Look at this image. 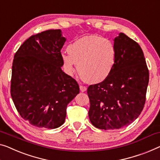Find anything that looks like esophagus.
Returning a JSON list of instances; mask_svg holds the SVG:
<instances>
[{
    "instance_id": "obj_1",
    "label": "esophagus",
    "mask_w": 160,
    "mask_h": 160,
    "mask_svg": "<svg viewBox=\"0 0 160 160\" xmlns=\"http://www.w3.org/2000/svg\"><path fill=\"white\" fill-rule=\"evenodd\" d=\"M80 90L81 92H85V91H86V90H87V88L85 87V86H82V85H80Z\"/></svg>"
}]
</instances>
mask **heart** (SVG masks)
Instances as JSON below:
<instances>
[{"instance_id": "heart-1", "label": "heart", "mask_w": 160, "mask_h": 160, "mask_svg": "<svg viewBox=\"0 0 160 160\" xmlns=\"http://www.w3.org/2000/svg\"><path fill=\"white\" fill-rule=\"evenodd\" d=\"M69 54L62 55L65 72L73 75L78 71L82 79L97 84L110 75L116 62V49L110 40L98 35L80 38L68 47Z\"/></svg>"}]
</instances>
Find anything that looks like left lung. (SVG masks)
<instances>
[{"mask_svg": "<svg viewBox=\"0 0 160 160\" xmlns=\"http://www.w3.org/2000/svg\"><path fill=\"white\" fill-rule=\"evenodd\" d=\"M116 62L103 82L90 85L88 116L100 129H118L133 122L146 101L149 71L141 47L123 33L113 39Z\"/></svg>", "mask_w": 160, "mask_h": 160, "instance_id": "left-lung-1", "label": "left lung"}]
</instances>
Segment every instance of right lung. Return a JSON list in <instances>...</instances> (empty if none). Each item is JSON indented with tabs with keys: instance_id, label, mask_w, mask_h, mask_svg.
<instances>
[{
	"instance_id": "right-lung-1",
	"label": "right lung",
	"mask_w": 160,
	"mask_h": 160,
	"mask_svg": "<svg viewBox=\"0 0 160 160\" xmlns=\"http://www.w3.org/2000/svg\"><path fill=\"white\" fill-rule=\"evenodd\" d=\"M65 41L60 29L47 30L30 37L14 55L11 98L21 117L37 127L62 125L67 106L80 92L78 82L62 70Z\"/></svg>"
}]
</instances>
